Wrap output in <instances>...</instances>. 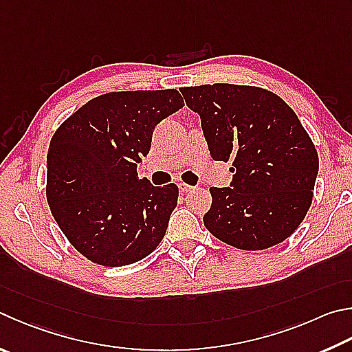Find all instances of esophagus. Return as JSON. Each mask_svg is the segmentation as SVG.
<instances>
[{
    "label": "esophagus",
    "instance_id": "obj_1",
    "mask_svg": "<svg viewBox=\"0 0 352 352\" xmlns=\"http://www.w3.org/2000/svg\"><path fill=\"white\" fill-rule=\"evenodd\" d=\"M178 189H180V192H190L195 186H190L188 183H178Z\"/></svg>",
    "mask_w": 352,
    "mask_h": 352
}]
</instances>
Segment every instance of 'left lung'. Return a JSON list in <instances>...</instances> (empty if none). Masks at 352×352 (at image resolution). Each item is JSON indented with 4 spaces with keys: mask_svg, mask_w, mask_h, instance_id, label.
<instances>
[{
    "mask_svg": "<svg viewBox=\"0 0 352 352\" xmlns=\"http://www.w3.org/2000/svg\"><path fill=\"white\" fill-rule=\"evenodd\" d=\"M200 115L209 154L232 162L231 188H210L208 231L243 251H263L296 231L312 203L318 155L289 106L271 91L228 82L180 89Z\"/></svg>",
    "mask_w": 352,
    "mask_h": 352,
    "instance_id": "1",
    "label": "left lung"
}]
</instances>
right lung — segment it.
Returning <instances> with one entry per match:
<instances>
[{"label":"right lung","instance_id":"obj_1","mask_svg":"<svg viewBox=\"0 0 352 352\" xmlns=\"http://www.w3.org/2000/svg\"><path fill=\"white\" fill-rule=\"evenodd\" d=\"M183 104L175 89L109 92L55 131L47 203L70 245L92 263L132 265L163 240L178 186H152L138 178L137 163L149 154L155 126Z\"/></svg>","mask_w":352,"mask_h":352}]
</instances>
